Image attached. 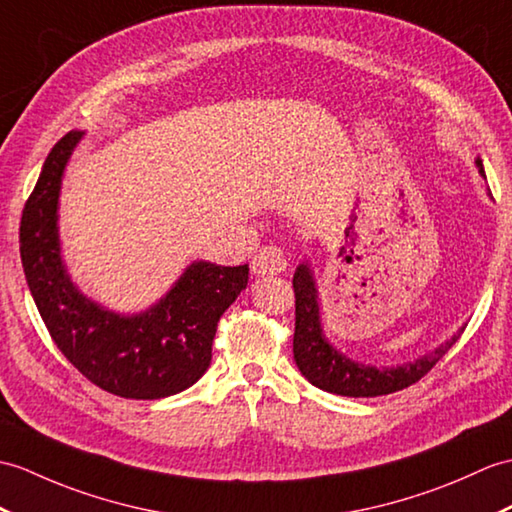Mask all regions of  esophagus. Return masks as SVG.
<instances>
[{
    "instance_id": "esophagus-1",
    "label": "esophagus",
    "mask_w": 512,
    "mask_h": 512,
    "mask_svg": "<svg viewBox=\"0 0 512 512\" xmlns=\"http://www.w3.org/2000/svg\"><path fill=\"white\" fill-rule=\"evenodd\" d=\"M288 268V261L281 248L277 246H264L251 261V272L255 277H266V275H279Z\"/></svg>"
}]
</instances>
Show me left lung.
Returning a JSON list of instances; mask_svg holds the SVG:
<instances>
[{"mask_svg":"<svg viewBox=\"0 0 512 512\" xmlns=\"http://www.w3.org/2000/svg\"><path fill=\"white\" fill-rule=\"evenodd\" d=\"M475 168L484 176V165L480 157H475ZM292 285L296 296V323L292 342L294 362L307 382L325 392H334V395L379 397L408 388L410 384L419 382L451 349V344H456L460 338L462 329L443 344H438L434 351L397 366L362 364L338 351L325 336L323 323H320L318 288L310 261H303V264L296 266Z\"/></svg>","mask_w":512,"mask_h":512,"instance_id":"obj_1","label":"left lung"}]
</instances>
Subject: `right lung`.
<instances>
[{
  "label": "right lung",
  "mask_w": 512,
  "mask_h": 512,
  "mask_svg": "<svg viewBox=\"0 0 512 512\" xmlns=\"http://www.w3.org/2000/svg\"><path fill=\"white\" fill-rule=\"evenodd\" d=\"M85 130H71L47 154L21 216L19 251L32 299L56 347L106 392L161 399L194 386L211 364L220 316L248 283V264L196 259L157 303L135 314L109 310L71 281L58 233L65 168Z\"/></svg>",
  "instance_id": "right-lung-1"
}]
</instances>
